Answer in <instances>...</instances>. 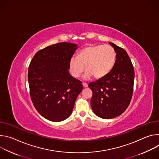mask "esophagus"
<instances>
[{
    "instance_id": "34e87169",
    "label": "esophagus",
    "mask_w": 159,
    "mask_h": 159,
    "mask_svg": "<svg viewBox=\"0 0 159 159\" xmlns=\"http://www.w3.org/2000/svg\"><path fill=\"white\" fill-rule=\"evenodd\" d=\"M82 85H83V87H85H85H88V84H87V83L83 82V83H82Z\"/></svg>"
}]
</instances>
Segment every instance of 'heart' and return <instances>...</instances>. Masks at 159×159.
I'll list each match as a JSON object with an SVG mask.
<instances>
[{
  "instance_id": "b5f03b06",
  "label": "heart",
  "mask_w": 159,
  "mask_h": 159,
  "mask_svg": "<svg viewBox=\"0 0 159 159\" xmlns=\"http://www.w3.org/2000/svg\"><path fill=\"white\" fill-rule=\"evenodd\" d=\"M116 52L109 45H90L79 52L77 57H72L69 61V70L72 75L79 77L85 69V80L93 75L101 79L107 75L115 65Z\"/></svg>"
}]
</instances>
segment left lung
Wrapping results in <instances>:
<instances>
[{"instance_id":"8db88e82","label":"left lung","mask_w":159,"mask_h":159,"mask_svg":"<svg viewBox=\"0 0 159 159\" xmlns=\"http://www.w3.org/2000/svg\"><path fill=\"white\" fill-rule=\"evenodd\" d=\"M116 53L111 72L102 78L89 84L93 96L90 104L93 112L103 119L120 116L128 107L133 92L134 72L127 52L109 42Z\"/></svg>"}]
</instances>
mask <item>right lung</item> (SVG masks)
<instances>
[{
  "label": "right lung",
  "mask_w": 159,
  "mask_h": 159,
  "mask_svg": "<svg viewBox=\"0 0 159 159\" xmlns=\"http://www.w3.org/2000/svg\"><path fill=\"white\" fill-rule=\"evenodd\" d=\"M77 44L61 42L39 50L31 60L28 82L32 102L39 114L55 122L69 118L83 89L69 74Z\"/></svg>",
  "instance_id": "obj_1"
}]
</instances>
